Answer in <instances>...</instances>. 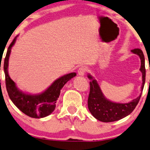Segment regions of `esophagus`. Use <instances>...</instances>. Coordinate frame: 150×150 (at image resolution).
Instances as JSON below:
<instances>
[{
  "mask_svg": "<svg viewBox=\"0 0 150 150\" xmlns=\"http://www.w3.org/2000/svg\"><path fill=\"white\" fill-rule=\"evenodd\" d=\"M77 72H78L79 75H80V76H83L85 73L86 72V68L85 67H79L78 69V71Z\"/></svg>",
  "mask_w": 150,
  "mask_h": 150,
  "instance_id": "esophagus-1",
  "label": "esophagus"
}]
</instances>
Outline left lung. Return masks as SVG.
Segmentation results:
<instances>
[{"label": "left lung", "mask_w": 150, "mask_h": 150, "mask_svg": "<svg viewBox=\"0 0 150 150\" xmlns=\"http://www.w3.org/2000/svg\"><path fill=\"white\" fill-rule=\"evenodd\" d=\"M134 54L140 57L141 66L140 71L143 75V83L141 86V93L145 81V57L143 51L140 49H134L131 51ZM88 77L92 79L90 81V93L88 99V107L91 113L97 120L102 122H112L124 118L129 115L137 106L141 97V94L132 101L126 103H115L105 98L101 92L97 81L93 79L91 75Z\"/></svg>", "instance_id": "left-lung-1"}]
</instances>
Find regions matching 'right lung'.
Listing matches in <instances>:
<instances>
[{
	"label": "right lung",
	"mask_w": 150,
	"mask_h": 150,
	"mask_svg": "<svg viewBox=\"0 0 150 150\" xmlns=\"http://www.w3.org/2000/svg\"><path fill=\"white\" fill-rule=\"evenodd\" d=\"M16 37L8 47L4 60L3 69L5 75L6 88L9 98L20 110L26 115L33 118H42L51 115L56 107V101L60 94V90L65 83L76 75L71 73L57 79L42 93L39 95H29L24 93L17 88L14 81L8 74V61L11 49L14 45Z\"/></svg>",
	"instance_id": "right-lung-1"
}]
</instances>
